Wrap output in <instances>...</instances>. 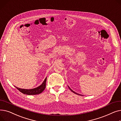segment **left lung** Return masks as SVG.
I'll use <instances>...</instances> for the list:
<instances>
[{
    "mask_svg": "<svg viewBox=\"0 0 121 121\" xmlns=\"http://www.w3.org/2000/svg\"><path fill=\"white\" fill-rule=\"evenodd\" d=\"M69 89H70L71 90V91H72V92H73V93H75V94H78V95H80V94H78V93H75V92H74L73 91L72 89H71L70 88H69Z\"/></svg>",
    "mask_w": 121,
    "mask_h": 121,
    "instance_id": "left-lung-1",
    "label": "left lung"
}]
</instances>
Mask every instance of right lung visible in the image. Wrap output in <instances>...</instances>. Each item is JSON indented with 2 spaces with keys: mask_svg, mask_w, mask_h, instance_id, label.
I'll use <instances>...</instances> for the list:
<instances>
[{
  "mask_svg": "<svg viewBox=\"0 0 121 121\" xmlns=\"http://www.w3.org/2000/svg\"><path fill=\"white\" fill-rule=\"evenodd\" d=\"M47 81V78L44 79L43 83L37 88L32 89H23L18 88L16 87L18 90L20 91L21 92L24 94H26L28 95H37L41 93L46 88V84Z\"/></svg>",
  "mask_w": 121,
  "mask_h": 121,
  "instance_id": "obj_1",
  "label": "right lung"
}]
</instances>
